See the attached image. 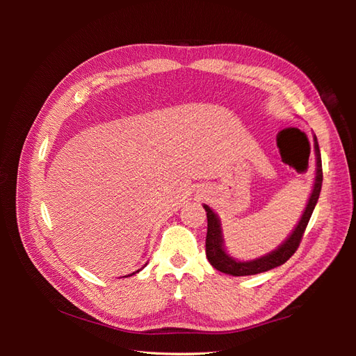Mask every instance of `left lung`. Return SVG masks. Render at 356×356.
<instances>
[{
    "label": "left lung",
    "mask_w": 356,
    "mask_h": 356,
    "mask_svg": "<svg viewBox=\"0 0 356 356\" xmlns=\"http://www.w3.org/2000/svg\"><path fill=\"white\" fill-rule=\"evenodd\" d=\"M315 141V153H316V178H315V184L314 190H312V195L309 197V202L306 204V209L301 215V218L297 224V227L294 232L291 233L289 238L277 248V250L268 252L264 257L257 258V260L251 261H238L234 260L233 257H230L224 250L222 245V233H221V224L220 220L208 204H203L204 211H207V217H208V233H207V257L209 263L217 268V270L227 273L232 276H248V275H257V273H263L267 270H272V268L284 264L288 261L291 257L294 255L297 251V248L301 242V238H303L305 230L307 227V222L314 213V209L316 207V202L319 199V193L322 187V160H321V152H319V145H318V139L316 136L314 138Z\"/></svg>",
    "instance_id": "1"
}]
</instances>
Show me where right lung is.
<instances>
[{"instance_id":"1","label":"right lung","mask_w":356,"mask_h":356,"mask_svg":"<svg viewBox=\"0 0 356 356\" xmlns=\"http://www.w3.org/2000/svg\"><path fill=\"white\" fill-rule=\"evenodd\" d=\"M136 272H139V270H136ZM132 275H135V273H132ZM132 275H127V276H132Z\"/></svg>"}]
</instances>
